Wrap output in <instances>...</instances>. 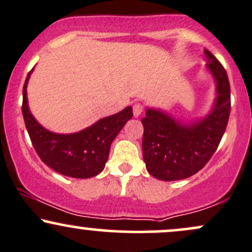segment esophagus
<instances>
[{
	"mask_svg": "<svg viewBox=\"0 0 252 252\" xmlns=\"http://www.w3.org/2000/svg\"><path fill=\"white\" fill-rule=\"evenodd\" d=\"M143 105L140 103H136L134 104V106H132V111H134V117H140L141 114L143 112Z\"/></svg>",
	"mask_w": 252,
	"mask_h": 252,
	"instance_id": "1",
	"label": "esophagus"
}]
</instances>
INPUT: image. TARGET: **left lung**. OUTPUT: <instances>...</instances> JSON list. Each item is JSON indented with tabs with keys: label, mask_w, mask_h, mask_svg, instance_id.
<instances>
[{
	"label": "left lung",
	"mask_w": 252,
	"mask_h": 252,
	"mask_svg": "<svg viewBox=\"0 0 252 252\" xmlns=\"http://www.w3.org/2000/svg\"><path fill=\"white\" fill-rule=\"evenodd\" d=\"M206 70L216 84V97L206 116L176 120L162 109L146 108L142 118L143 160L150 175L162 181L187 179L205 166L218 148L230 116V83L226 71L210 51Z\"/></svg>",
	"instance_id": "left-lung-1"
}]
</instances>
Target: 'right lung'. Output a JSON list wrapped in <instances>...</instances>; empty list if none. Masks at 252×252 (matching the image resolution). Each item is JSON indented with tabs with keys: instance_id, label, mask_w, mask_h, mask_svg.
Wrapping results in <instances>:
<instances>
[{
	"instance_id": "add662e5",
	"label": "right lung",
	"mask_w": 252,
	"mask_h": 252,
	"mask_svg": "<svg viewBox=\"0 0 252 252\" xmlns=\"http://www.w3.org/2000/svg\"><path fill=\"white\" fill-rule=\"evenodd\" d=\"M34 70V68H33ZM28 73L22 91V115L34 149L47 164L60 174L77 179L96 176L105 167L112 141L132 117V108L126 106L111 116L100 118L96 123L72 134H57L40 124L28 106Z\"/></svg>"
}]
</instances>
